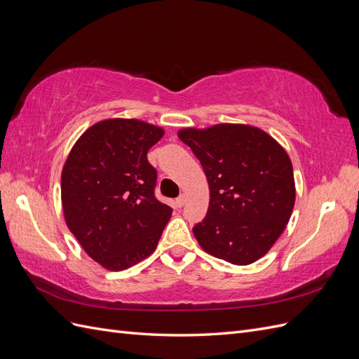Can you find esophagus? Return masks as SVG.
I'll return each instance as SVG.
<instances>
[{
  "label": "esophagus",
  "mask_w": 359,
  "mask_h": 359,
  "mask_svg": "<svg viewBox=\"0 0 359 359\" xmlns=\"http://www.w3.org/2000/svg\"><path fill=\"white\" fill-rule=\"evenodd\" d=\"M175 203H177L178 208H181V206H184V203H186V196H184V194H180Z\"/></svg>",
  "instance_id": "esophagus-1"
}]
</instances>
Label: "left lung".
Returning <instances> with one entry per match:
<instances>
[{"instance_id": "left-lung-1", "label": "left lung", "mask_w": 359, "mask_h": 359, "mask_svg": "<svg viewBox=\"0 0 359 359\" xmlns=\"http://www.w3.org/2000/svg\"><path fill=\"white\" fill-rule=\"evenodd\" d=\"M178 137L199 158L210 186L208 211L193 227L199 245L233 265L256 262L285 231L295 205L286 151L264 130L243 124L184 128Z\"/></svg>"}]
</instances>
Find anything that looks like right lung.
Here are the masks:
<instances>
[{
  "instance_id": "obj_1",
  "label": "right lung",
  "mask_w": 359,
  "mask_h": 359,
  "mask_svg": "<svg viewBox=\"0 0 359 359\" xmlns=\"http://www.w3.org/2000/svg\"><path fill=\"white\" fill-rule=\"evenodd\" d=\"M163 128L114 118L91 126L62 168L61 201L70 232L109 271L136 265L154 252L172 208L154 194L157 170L148 151Z\"/></svg>"
}]
</instances>
